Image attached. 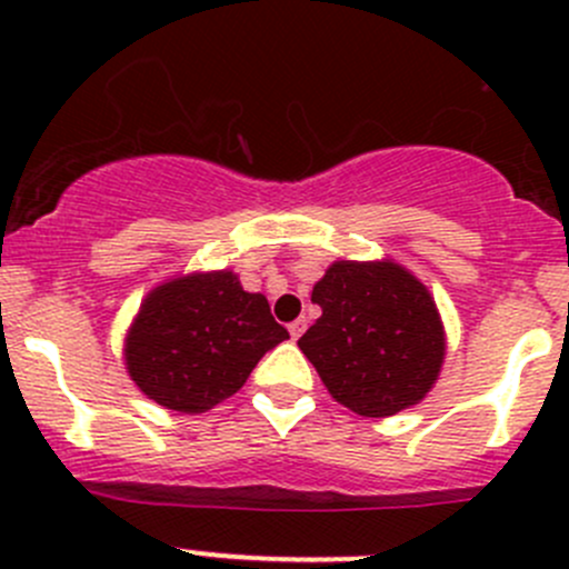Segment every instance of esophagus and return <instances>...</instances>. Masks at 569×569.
Listing matches in <instances>:
<instances>
[{"instance_id": "obj_1", "label": "esophagus", "mask_w": 569, "mask_h": 569, "mask_svg": "<svg viewBox=\"0 0 569 569\" xmlns=\"http://www.w3.org/2000/svg\"><path fill=\"white\" fill-rule=\"evenodd\" d=\"M289 332H291V338H295V341H297V338H300L302 332H306V319L291 321V325H289Z\"/></svg>"}]
</instances>
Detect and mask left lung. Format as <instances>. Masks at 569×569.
Masks as SVG:
<instances>
[{
	"instance_id": "8db88e82",
	"label": "left lung",
	"mask_w": 569,
	"mask_h": 569,
	"mask_svg": "<svg viewBox=\"0 0 569 569\" xmlns=\"http://www.w3.org/2000/svg\"><path fill=\"white\" fill-rule=\"evenodd\" d=\"M321 308L300 349L332 399L386 418L418 405L443 366V321L427 286L393 261H336L313 286Z\"/></svg>"
}]
</instances>
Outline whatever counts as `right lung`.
<instances>
[{"label":"right lung","mask_w":569,"mask_h":569,"mask_svg":"<svg viewBox=\"0 0 569 569\" xmlns=\"http://www.w3.org/2000/svg\"><path fill=\"white\" fill-rule=\"evenodd\" d=\"M289 332L228 269L157 286L126 336V369L148 399L176 412H203L248 382L258 360Z\"/></svg>","instance_id":"right-lung-1"}]
</instances>
